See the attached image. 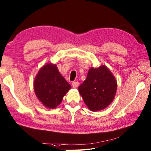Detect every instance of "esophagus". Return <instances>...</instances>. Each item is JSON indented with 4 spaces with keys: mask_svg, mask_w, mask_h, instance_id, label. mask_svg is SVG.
<instances>
[{
    "mask_svg": "<svg viewBox=\"0 0 151 151\" xmlns=\"http://www.w3.org/2000/svg\"><path fill=\"white\" fill-rule=\"evenodd\" d=\"M72 85L73 88H77L79 86V83L78 82H72Z\"/></svg>",
    "mask_w": 151,
    "mask_h": 151,
    "instance_id": "obj_1",
    "label": "esophagus"
}]
</instances>
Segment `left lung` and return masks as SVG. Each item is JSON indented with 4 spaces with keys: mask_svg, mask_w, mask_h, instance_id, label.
<instances>
[{
    "mask_svg": "<svg viewBox=\"0 0 151 151\" xmlns=\"http://www.w3.org/2000/svg\"><path fill=\"white\" fill-rule=\"evenodd\" d=\"M117 81L110 70L105 65L91 67L86 79L79 86L80 95L92 111L106 109L115 98Z\"/></svg>",
    "mask_w": 151,
    "mask_h": 151,
    "instance_id": "8db88e82",
    "label": "left lung"
}]
</instances>
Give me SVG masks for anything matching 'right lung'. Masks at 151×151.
I'll return each instance as SVG.
<instances>
[{
    "label": "right lung",
    "mask_w": 151,
    "mask_h": 151,
    "mask_svg": "<svg viewBox=\"0 0 151 151\" xmlns=\"http://www.w3.org/2000/svg\"><path fill=\"white\" fill-rule=\"evenodd\" d=\"M33 87L36 97L45 107L55 109L61 103L71 86L53 63L43 65L34 79Z\"/></svg>",
    "instance_id": "right-lung-1"
}]
</instances>
